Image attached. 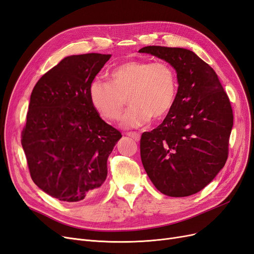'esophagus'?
<instances>
[{"instance_id": "obj_1", "label": "esophagus", "mask_w": 254, "mask_h": 254, "mask_svg": "<svg viewBox=\"0 0 254 254\" xmlns=\"http://www.w3.org/2000/svg\"><path fill=\"white\" fill-rule=\"evenodd\" d=\"M127 136H128V137H130V138H133L134 140H136V141H138L139 139H140V134L137 133V132H127Z\"/></svg>"}]
</instances>
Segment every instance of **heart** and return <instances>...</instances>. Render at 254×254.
<instances>
[{
  "label": "heart",
  "instance_id": "heart-1",
  "mask_svg": "<svg viewBox=\"0 0 254 254\" xmlns=\"http://www.w3.org/2000/svg\"><path fill=\"white\" fill-rule=\"evenodd\" d=\"M109 80L94 79L88 86L93 108L108 121L120 119L126 106L122 126L139 127L153 120H160L172 109L176 97V75L166 62L128 60L114 66Z\"/></svg>",
  "mask_w": 254,
  "mask_h": 254
}]
</instances>
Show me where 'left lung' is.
<instances>
[{
    "label": "left lung",
    "mask_w": 254,
    "mask_h": 254,
    "mask_svg": "<svg viewBox=\"0 0 254 254\" xmlns=\"http://www.w3.org/2000/svg\"><path fill=\"white\" fill-rule=\"evenodd\" d=\"M140 53L176 69L178 91L167 117L140 139L143 168L157 190L172 197L202 190L228 158L233 127L230 100L208 63L179 47L145 46Z\"/></svg>",
    "instance_id": "8db88e82"
}]
</instances>
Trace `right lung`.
I'll return each mask as SVG.
<instances>
[{
	"mask_svg": "<svg viewBox=\"0 0 254 254\" xmlns=\"http://www.w3.org/2000/svg\"><path fill=\"white\" fill-rule=\"evenodd\" d=\"M111 57H66L32 89L21 143L32 181L59 200L81 201L103 190L108 158L122 135L93 108L88 86Z\"/></svg>",
	"mask_w": 254,
	"mask_h": 254,
	"instance_id": "obj_1",
	"label": "right lung"
}]
</instances>
